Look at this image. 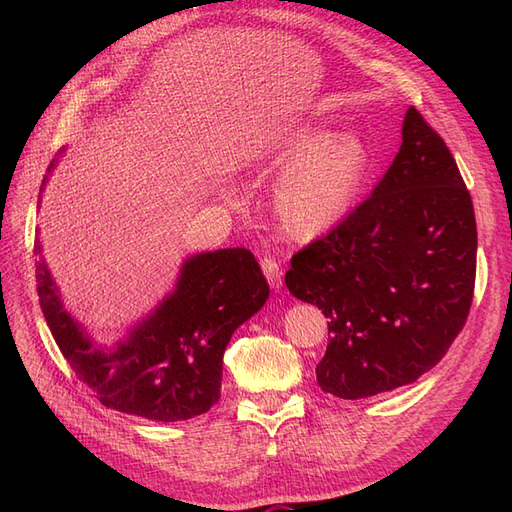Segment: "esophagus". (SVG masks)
<instances>
[{
    "instance_id": "34e87169",
    "label": "esophagus",
    "mask_w": 512,
    "mask_h": 512,
    "mask_svg": "<svg viewBox=\"0 0 512 512\" xmlns=\"http://www.w3.org/2000/svg\"><path fill=\"white\" fill-rule=\"evenodd\" d=\"M260 267L267 275V282L271 284V288H280L282 286V269L280 262H277L273 256H265L260 260Z\"/></svg>"
}]
</instances>
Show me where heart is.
I'll use <instances>...</instances> for the list:
<instances>
[{
	"instance_id": "obj_1",
	"label": "heart",
	"mask_w": 512,
	"mask_h": 512,
	"mask_svg": "<svg viewBox=\"0 0 512 512\" xmlns=\"http://www.w3.org/2000/svg\"><path fill=\"white\" fill-rule=\"evenodd\" d=\"M271 164L294 160L273 192L277 220L297 239H314L352 211L367 173V149L352 134L301 128L269 145Z\"/></svg>"
}]
</instances>
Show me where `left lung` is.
Returning a JSON list of instances; mask_svg holds the SVG:
<instances>
[{"label": "left lung", "mask_w": 512, "mask_h": 512, "mask_svg": "<svg viewBox=\"0 0 512 512\" xmlns=\"http://www.w3.org/2000/svg\"><path fill=\"white\" fill-rule=\"evenodd\" d=\"M391 168L359 207L292 256L286 286L329 318L322 391L363 399L423 376L468 320L472 198L442 136L414 106Z\"/></svg>", "instance_id": "left-lung-1"}]
</instances>
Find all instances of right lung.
<instances>
[{
	"label": "right lung",
	"instance_id": "obj_1",
	"mask_svg": "<svg viewBox=\"0 0 512 512\" xmlns=\"http://www.w3.org/2000/svg\"><path fill=\"white\" fill-rule=\"evenodd\" d=\"M40 254V245H34ZM38 297L55 342L100 404L175 423L205 414L220 399L222 359L232 333L269 299L267 277L245 247L190 258L175 292L115 352L91 346L64 312L46 267Z\"/></svg>",
	"mask_w": 512,
	"mask_h": 512
}]
</instances>
